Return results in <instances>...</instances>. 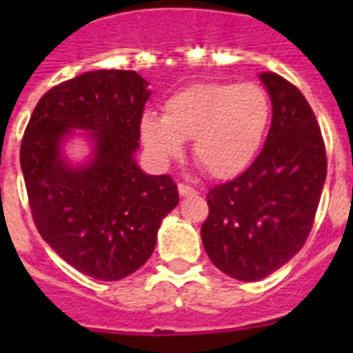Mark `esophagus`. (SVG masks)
<instances>
[{"label": "esophagus", "mask_w": 353, "mask_h": 353, "mask_svg": "<svg viewBox=\"0 0 353 353\" xmlns=\"http://www.w3.org/2000/svg\"><path fill=\"white\" fill-rule=\"evenodd\" d=\"M177 191L181 196H194V194H199V191L191 187V185H185V183H179L177 185Z\"/></svg>", "instance_id": "esophagus-1"}]
</instances>
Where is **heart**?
<instances>
[{
  "label": "heart",
  "mask_w": 353,
  "mask_h": 353,
  "mask_svg": "<svg viewBox=\"0 0 353 353\" xmlns=\"http://www.w3.org/2000/svg\"><path fill=\"white\" fill-rule=\"evenodd\" d=\"M164 117H141L139 134L154 161L170 162L192 139V157L215 179L252 166L265 143L272 103L257 83H194L164 101Z\"/></svg>",
  "instance_id": "b5f03b06"
}]
</instances>
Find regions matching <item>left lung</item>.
Instances as JSON below:
<instances>
[{
  "label": "left lung",
  "instance_id": "left-lung-1",
  "mask_svg": "<svg viewBox=\"0 0 353 353\" xmlns=\"http://www.w3.org/2000/svg\"><path fill=\"white\" fill-rule=\"evenodd\" d=\"M272 100V124L252 166L206 194L202 244L219 270L257 281L306 242L327 176L318 119L303 92L272 72L261 73Z\"/></svg>",
  "mask_w": 353,
  "mask_h": 353
}]
</instances>
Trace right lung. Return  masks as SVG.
Listing matches in <instances>:
<instances>
[{"mask_svg":"<svg viewBox=\"0 0 353 353\" xmlns=\"http://www.w3.org/2000/svg\"><path fill=\"white\" fill-rule=\"evenodd\" d=\"M149 98L136 72L98 70L64 81L37 101L20 145L32 217L43 240L79 272L103 281L136 272L154 250L177 185L147 176L134 153ZM72 128L90 130L94 161L72 169L59 154Z\"/></svg>","mask_w":353,"mask_h":353,"instance_id":"add662e5","label":"right lung"}]
</instances>
